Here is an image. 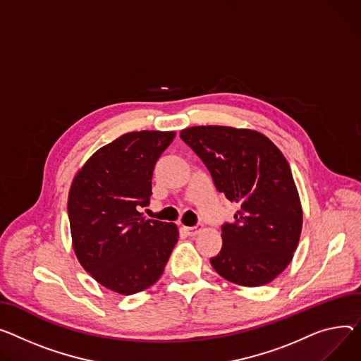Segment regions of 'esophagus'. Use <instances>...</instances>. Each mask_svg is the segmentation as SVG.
<instances>
[{"instance_id": "esophagus-1", "label": "esophagus", "mask_w": 361, "mask_h": 361, "mask_svg": "<svg viewBox=\"0 0 361 361\" xmlns=\"http://www.w3.org/2000/svg\"><path fill=\"white\" fill-rule=\"evenodd\" d=\"M202 229H203V228H202V225H196V226H191V228L184 226L185 233H187V235H190V236H196Z\"/></svg>"}]
</instances>
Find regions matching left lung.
Instances as JSON below:
<instances>
[{"mask_svg":"<svg viewBox=\"0 0 361 361\" xmlns=\"http://www.w3.org/2000/svg\"><path fill=\"white\" fill-rule=\"evenodd\" d=\"M181 139L204 162L218 191L239 206L222 226V250L210 258L228 281L258 287L289 266L303 224L300 197L281 151L252 129L193 126Z\"/></svg>","mask_w":361,"mask_h":361,"instance_id":"1","label":"left lung"}]
</instances>
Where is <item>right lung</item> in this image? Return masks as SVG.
Returning <instances> with one entry per match:
<instances>
[{
	"label": "right lung",
	"instance_id": "1",
	"mask_svg": "<svg viewBox=\"0 0 361 361\" xmlns=\"http://www.w3.org/2000/svg\"><path fill=\"white\" fill-rule=\"evenodd\" d=\"M176 132L125 133L95 151L72 180L68 216L72 248L90 276L118 295L148 289L178 241L176 224L145 219L152 173Z\"/></svg>",
	"mask_w": 361,
	"mask_h": 361
}]
</instances>
